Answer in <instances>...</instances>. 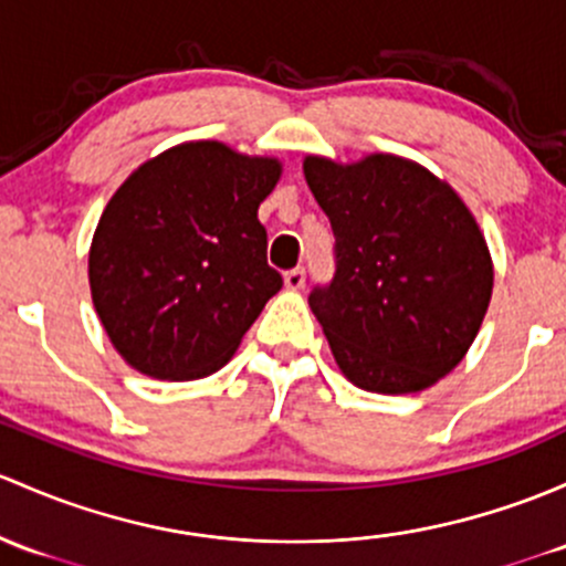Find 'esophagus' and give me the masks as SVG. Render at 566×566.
<instances>
[{"label": "esophagus", "mask_w": 566, "mask_h": 566, "mask_svg": "<svg viewBox=\"0 0 566 566\" xmlns=\"http://www.w3.org/2000/svg\"><path fill=\"white\" fill-rule=\"evenodd\" d=\"M306 284V271L303 268H293V271L284 273V287L287 290H301Z\"/></svg>", "instance_id": "34e87169"}]
</instances>
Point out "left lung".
<instances>
[{
  "label": "left lung",
  "mask_w": 566,
  "mask_h": 566,
  "mask_svg": "<svg viewBox=\"0 0 566 566\" xmlns=\"http://www.w3.org/2000/svg\"><path fill=\"white\" fill-rule=\"evenodd\" d=\"M303 176L336 235V273L308 295L344 377L401 396L437 385L472 347L493 293L483 230L448 181L396 154Z\"/></svg>",
  "instance_id": "left-lung-1"
}]
</instances>
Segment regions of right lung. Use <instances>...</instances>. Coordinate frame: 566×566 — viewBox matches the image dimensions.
Masks as SVG:
<instances>
[{
	"instance_id": "right-lung-1",
	"label": "right lung",
	"mask_w": 566,
	"mask_h": 566,
	"mask_svg": "<svg viewBox=\"0 0 566 566\" xmlns=\"http://www.w3.org/2000/svg\"><path fill=\"white\" fill-rule=\"evenodd\" d=\"M282 163L219 140L157 154L113 192L88 249V284L116 353L154 379L219 371L282 276L258 208Z\"/></svg>"
}]
</instances>
